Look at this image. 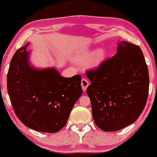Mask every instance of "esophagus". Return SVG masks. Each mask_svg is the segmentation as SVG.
Returning a JSON list of instances; mask_svg holds the SVG:
<instances>
[{
  "mask_svg": "<svg viewBox=\"0 0 157 157\" xmlns=\"http://www.w3.org/2000/svg\"><path fill=\"white\" fill-rule=\"evenodd\" d=\"M89 81H88L86 78H82V80H81V86H82V89L83 91H86V90L87 87L89 86Z\"/></svg>",
  "mask_w": 157,
  "mask_h": 157,
  "instance_id": "1",
  "label": "esophagus"
}]
</instances>
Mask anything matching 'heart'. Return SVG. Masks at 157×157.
<instances>
[{
    "label": "heart",
    "instance_id": "obj_1",
    "mask_svg": "<svg viewBox=\"0 0 157 157\" xmlns=\"http://www.w3.org/2000/svg\"><path fill=\"white\" fill-rule=\"evenodd\" d=\"M106 53L103 48H98L96 51L86 49L79 51L74 56V60L76 63H83L86 62V66L91 68L99 66L104 61Z\"/></svg>",
    "mask_w": 157,
    "mask_h": 157
}]
</instances>
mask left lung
Here are the masks:
<instances>
[{"mask_svg":"<svg viewBox=\"0 0 157 157\" xmlns=\"http://www.w3.org/2000/svg\"><path fill=\"white\" fill-rule=\"evenodd\" d=\"M86 93L92 117L104 132H116L136 121L144 109L149 85V71L140 47L117 43V53L97 69L89 71Z\"/></svg>","mask_w":157,"mask_h":157,"instance_id":"8db88e82","label":"left lung"}]
</instances>
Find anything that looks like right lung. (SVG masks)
I'll return each mask as SVG.
<instances>
[{
    "instance_id": "right-lung-1",
    "label": "right lung",
    "mask_w": 157,
    "mask_h": 157,
    "mask_svg": "<svg viewBox=\"0 0 157 157\" xmlns=\"http://www.w3.org/2000/svg\"><path fill=\"white\" fill-rule=\"evenodd\" d=\"M29 45L17 50L10 61L7 75L10 102L27 127L40 132H58L67 123L83 93L81 77L65 78L55 68H35L30 61Z\"/></svg>"
}]
</instances>
